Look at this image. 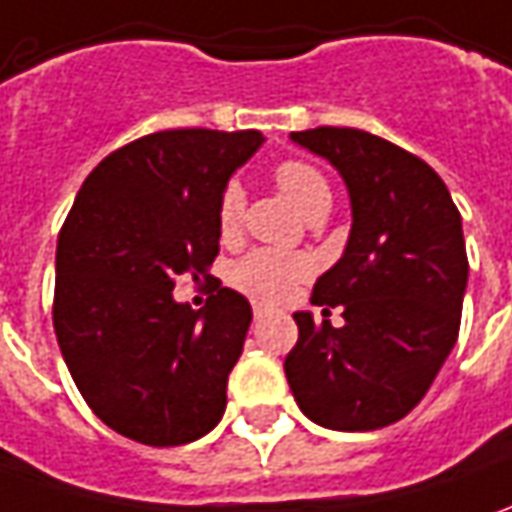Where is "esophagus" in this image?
<instances>
[{"label":"esophagus","instance_id":"1","mask_svg":"<svg viewBox=\"0 0 512 512\" xmlns=\"http://www.w3.org/2000/svg\"><path fill=\"white\" fill-rule=\"evenodd\" d=\"M266 314H269V308H266V305H260V302H255V319H263Z\"/></svg>","mask_w":512,"mask_h":512}]
</instances>
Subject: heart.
Instances as JSON below:
<instances>
[{"label":"heart","instance_id":"obj_1","mask_svg":"<svg viewBox=\"0 0 512 512\" xmlns=\"http://www.w3.org/2000/svg\"><path fill=\"white\" fill-rule=\"evenodd\" d=\"M274 182L291 198L302 215H311L319 207H330V187L325 176L308 165V162H283L274 170ZM246 193L238 182H229L218 198V229L224 235H235L241 229ZM314 271L311 260L297 252L283 249H257L252 255L235 263L232 283L241 288L243 294L263 302H280L294 294V288Z\"/></svg>","mask_w":512,"mask_h":512}]
</instances>
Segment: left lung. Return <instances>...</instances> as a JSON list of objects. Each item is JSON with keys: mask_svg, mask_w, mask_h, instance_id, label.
<instances>
[{"mask_svg": "<svg viewBox=\"0 0 512 512\" xmlns=\"http://www.w3.org/2000/svg\"><path fill=\"white\" fill-rule=\"evenodd\" d=\"M291 139L339 170L353 224L311 297L342 305L344 325L294 314L300 339L285 378L319 426L384 429L423 401L457 344L468 285L460 210L423 159L387 139L328 125Z\"/></svg>", "mask_w": 512, "mask_h": 512, "instance_id": "1", "label": "left lung"}]
</instances>
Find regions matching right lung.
Masks as SVG:
<instances>
[{"instance_id": "add662e5", "label": "right lung", "mask_w": 512, "mask_h": 512, "mask_svg": "<svg viewBox=\"0 0 512 512\" xmlns=\"http://www.w3.org/2000/svg\"><path fill=\"white\" fill-rule=\"evenodd\" d=\"M266 142L260 131L176 128L134 139L97 165L55 249L52 325L72 381L109 429L184 446L218 426L252 322L221 288L201 311L176 302L179 274L218 255V198Z\"/></svg>"}]
</instances>
